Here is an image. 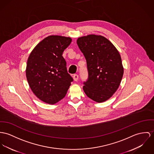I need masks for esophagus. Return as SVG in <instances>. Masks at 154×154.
Returning a JSON list of instances; mask_svg holds the SVG:
<instances>
[{"instance_id":"34e87169","label":"esophagus","mask_w":154,"mask_h":154,"mask_svg":"<svg viewBox=\"0 0 154 154\" xmlns=\"http://www.w3.org/2000/svg\"><path fill=\"white\" fill-rule=\"evenodd\" d=\"M73 79H74V80L75 82H77L78 80H79V75L77 74H74L73 75Z\"/></svg>"}]
</instances>
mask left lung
<instances>
[{"instance_id": "obj_1", "label": "left lung", "mask_w": 154, "mask_h": 154, "mask_svg": "<svg viewBox=\"0 0 154 154\" xmlns=\"http://www.w3.org/2000/svg\"><path fill=\"white\" fill-rule=\"evenodd\" d=\"M77 43L86 60L88 74L83 90L91 100L104 102L117 91L123 76L119 51L102 35L79 37Z\"/></svg>"}]
</instances>
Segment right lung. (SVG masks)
I'll list each match as a JSON object with an SVG mask.
<instances>
[{"mask_svg": "<svg viewBox=\"0 0 154 154\" xmlns=\"http://www.w3.org/2000/svg\"><path fill=\"white\" fill-rule=\"evenodd\" d=\"M71 38L50 35L31 52L27 62L26 77L33 93L43 102L53 104L63 98L73 79L62 56Z\"/></svg>", "mask_w": 154, "mask_h": 154, "instance_id": "add662e5", "label": "right lung"}]
</instances>
